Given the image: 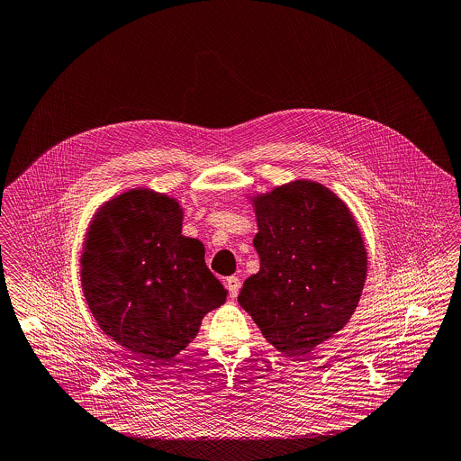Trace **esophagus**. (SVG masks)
Segmentation results:
<instances>
[{
  "instance_id": "1",
  "label": "esophagus",
  "mask_w": 461,
  "mask_h": 461,
  "mask_svg": "<svg viewBox=\"0 0 461 461\" xmlns=\"http://www.w3.org/2000/svg\"><path fill=\"white\" fill-rule=\"evenodd\" d=\"M225 287H227V291L230 294V297L234 299L238 293H240V289H241V282H240V278L238 276H229L227 280H225Z\"/></svg>"
}]
</instances>
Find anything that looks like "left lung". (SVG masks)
I'll return each instance as SVG.
<instances>
[{"mask_svg":"<svg viewBox=\"0 0 461 461\" xmlns=\"http://www.w3.org/2000/svg\"><path fill=\"white\" fill-rule=\"evenodd\" d=\"M257 275L238 295L264 338L301 359L343 330L366 280V249L331 190L293 181L255 201Z\"/></svg>","mask_w":461,"mask_h":461,"instance_id":"1","label":"left lung"}]
</instances>
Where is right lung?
Wrapping results in <instances>:
<instances>
[{
  "label": "right lung",
  "mask_w": 461,
  "mask_h": 461,
  "mask_svg": "<svg viewBox=\"0 0 461 461\" xmlns=\"http://www.w3.org/2000/svg\"><path fill=\"white\" fill-rule=\"evenodd\" d=\"M183 210L167 195L135 188L104 204L81 257L87 306L105 335L146 359H172L199 333L227 291L204 245L181 234Z\"/></svg>",
  "instance_id": "1"
}]
</instances>
